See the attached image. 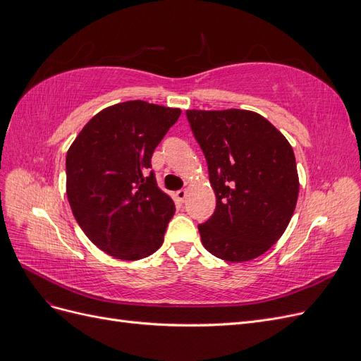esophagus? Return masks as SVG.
Listing matches in <instances>:
<instances>
[{
    "mask_svg": "<svg viewBox=\"0 0 361 361\" xmlns=\"http://www.w3.org/2000/svg\"><path fill=\"white\" fill-rule=\"evenodd\" d=\"M187 197H188V191H187V190H179V191H176V199H178L180 203H183L185 200H187Z\"/></svg>",
    "mask_w": 361,
    "mask_h": 361,
    "instance_id": "34e87169",
    "label": "esophagus"
}]
</instances>
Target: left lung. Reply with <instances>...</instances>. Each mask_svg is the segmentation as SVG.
<instances>
[{"label":"left lung","mask_w":361,"mask_h":361,"mask_svg":"<svg viewBox=\"0 0 361 361\" xmlns=\"http://www.w3.org/2000/svg\"><path fill=\"white\" fill-rule=\"evenodd\" d=\"M216 197L199 224L203 247L227 262H247L274 245L298 199L297 162L289 141L265 117L247 110H187Z\"/></svg>","instance_id":"1"}]
</instances>
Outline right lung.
<instances>
[{
  "label": "right lung",
  "mask_w": 361,
  "mask_h": 361,
  "mask_svg": "<svg viewBox=\"0 0 361 361\" xmlns=\"http://www.w3.org/2000/svg\"><path fill=\"white\" fill-rule=\"evenodd\" d=\"M179 108L128 101L97 113L66 155V192L76 223L106 255L150 256L162 245L174 202L162 192L150 158Z\"/></svg>",
  "instance_id": "right-lung-1"
}]
</instances>
